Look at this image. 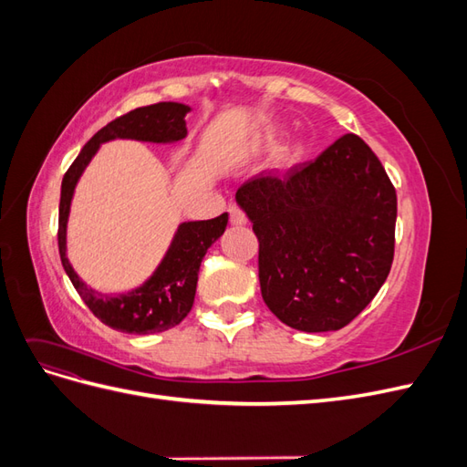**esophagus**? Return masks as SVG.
I'll return each mask as SVG.
<instances>
[{"label":"esophagus","mask_w":467,"mask_h":467,"mask_svg":"<svg viewBox=\"0 0 467 467\" xmlns=\"http://www.w3.org/2000/svg\"><path fill=\"white\" fill-rule=\"evenodd\" d=\"M230 222H232V225H245L247 223V216H245V212L239 208V206H230Z\"/></svg>","instance_id":"obj_1"}]
</instances>
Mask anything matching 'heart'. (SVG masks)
I'll return each instance as SVG.
<instances>
[{"label": "heart", "instance_id": "heart-1", "mask_svg": "<svg viewBox=\"0 0 467 467\" xmlns=\"http://www.w3.org/2000/svg\"><path fill=\"white\" fill-rule=\"evenodd\" d=\"M276 138H278V130H276V129H268V130H265V132L261 134L259 142H261L263 146H271V144L276 142ZM298 153H300V148H298V146L285 148V150L280 151V155H278L280 165H285V167L292 165V163L296 161V158H298Z\"/></svg>", "mask_w": 467, "mask_h": 467}]
</instances>
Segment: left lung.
Returning a JSON list of instances; mask_svg holds the SVG:
<instances>
[{
  "label": "left lung",
  "mask_w": 467,
  "mask_h": 467,
  "mask_svg": "<svg viewBox=\"0 0 467 467\" xmlns=\"http://www.w3.org/2000/svg\"><path fill=\"white\" fill-rule=\"evenodd\" d=\"M259 239V282L288 327L337 331L384 285L393 263L398 196L376 153L345 134L285 177L235 192Z\"/></svg>",
  "instance_id": "left-lung-1"
}]
</instances>
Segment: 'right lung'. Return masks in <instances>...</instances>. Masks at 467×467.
I'll return each instance as SVG.
<instances>
[{"instance_id": "add662e5", "label": "right lung", "mask_w": 467, "mask_h": 467, "mask_svg": "<svg viewBox=\"0 0 467 467\" xmlns=\"http://www.w3.org/2000/svg\"><path fill=\"white\" fill-rule=\"evenodd\" d=\"M191 107L182 103H155L134 109L126 115L103 126L89 142L83 146L76 161L69 165L62 179L60 192V216H58V249L66 275L72 280L81 300L91 309L97 319L109 327L148 335L167 331L179 325L191 312L199 268L208 247L216 242L228 225V212L222 216L201 222H182L163 261L142 286L129 294L107 296L89 288L66 257V228L69 216V204L74 199L78 181L88 167L99 146L115 138H132L140 142L171 144L187 136L185 117Z\"/></svg>"}]
</instances>
